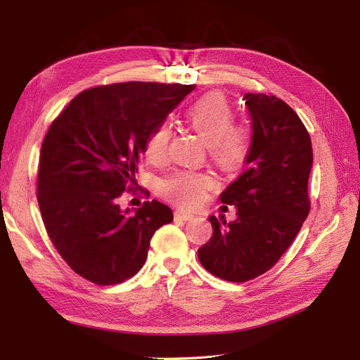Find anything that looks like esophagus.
Listing matches in <instances>:
<instances>
[{"mask_svg":"<svg viewBox=\"0 0 360 360\" xmlns=\"http://www.w3.org/2000/svg\"><path fill=\"white\" fill-rule=\"evenodd\" d=\"M174 217L178 219H182V221H190L193 219V213L192 212H187V210H182V209H178L174 212Z\"/></svg>","mask_w":360,"mask_h":360,"instance_id":"obj_1","label":"esophagus"}]
</instances>
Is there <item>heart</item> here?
Here are the masks:
<instances>
[{
	"label": "heart",
	"instance_id": "b5f03b06",
	"mask_svg": "<svg viewBox=\"0 0 360 360\" xmlns=\"http://www.w3.org/2000/svg\"><path fill=\"white\" fill-rule=\"evenodd\" d=\"M186 120L201 139L209 145V153L224 170L233 172L248 158L250 137L246 128L233 125L235 111L229 98L219 93L204 96L190 106ZM170 125L160 122L145 142V156L151 162H160L167 156L170 142ZM213 186L210 176L193 172H179L164 182V193L178 204L193 207L200 204L205 190Z\"/></svg>",
	"mask_w": 360,
	"mask_h": 360
}]
</instances>
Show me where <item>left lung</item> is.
<instances>
[{
    "mask_svg": "<svg viewBox=\"0 0 360 360\" xmlns=\"http://www.w3.org/2000/svg\"><path fill=\"white\" fill-rule=\"evenodd\" d=\"M244 101L252 119L246 168L219 196L236 218L209 217L213 235L198 249L205 269L233 283L269 271L292 244L309 213L312 167L309 133L288 103L252 93Z\"/></svg>",
    "mask_w": 360,
    "mask_h": 360,
    "instance_id": "8db88e82",
    "label": "left lung"
}]
</instances>
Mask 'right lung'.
<instances>
[{
	"mask_svg": "<svg viewBox=\"0 0 360 360\" xmlns=\"http://www.w3.org/2000/svg\"><path fill=\"white\" fill-rule=\"evenodd\" d=\"M195 85L127 82L82 91L52 122L41 145L38 205L51 241L74 272L117 285L141 271L151 236L173 221L153 200L122 210L145 142Z\"/></svg>",
	"mask_w": 360,
	"mask_h": 360,
	"instance_id": "add662e5",
	"label": "right lung"
}]
</instances>
